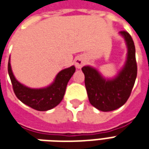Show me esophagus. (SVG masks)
<instances>
[{
	"mask_svg": "<svg viewBox=\"0 0 149 149\" xmlns=\"http://www.w3.org/2000/svg\"><path fill=\"white\" fill-rule=\"evenodd\" d=\"M84 65V60L81 57H78L75 61V65L77 68H81L82 66Z\"/></svg>",
	"mask_w": 149,
	"mask_h": 149,
	"instance_id": "34e87169",
	"label": "esophagus"
}]
</instances>
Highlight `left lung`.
Returning a JSON list of instances; mask_svg holds the SVG:
<instances>
[{
    "label": "left lung",
    "mask_w": 149,
    "mask_h": 149,
    "mask_svg": "<svg viewBox=\"0 0 149 149\" xmlns=\"http://www.w3.org/2000/svg\"><path fill=\"white\" fill-rule=\"evenodd\" d=\"M128 46V57L124 68L112 80H105L90 66H84V84L90 104L97 109L109 112L124 105L131 95L137 75L136 49L131 35L120 31Z\"/></svg>",
    "instance_id": "8db88e82"
}]
</instances>
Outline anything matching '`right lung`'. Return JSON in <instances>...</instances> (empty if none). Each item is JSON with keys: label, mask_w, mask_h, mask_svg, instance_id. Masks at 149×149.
Returning <instances> with one entry per match:
<instances>
[{"label": "right lung", "mask_w": 149, "mask_h": 149, "mask_svg": "<svg viewBox=\"0 0 149 149\" xmlns=\"http://www.w3.org/2000/svg\"><path fill=\"white\" fill-rule=\"evenodd\" d=\"M74 66L65 68L56 75L54 82L45 88H30L18 82L13 74L10 62L8 72L15 95L22 103L37 111H47L58 105L65 95L68 81L75 72Z\"/></svg>", "instance_id": "add662e5"}]
</instances>
